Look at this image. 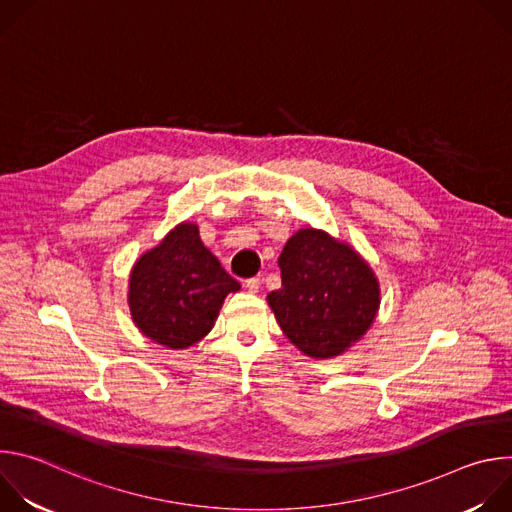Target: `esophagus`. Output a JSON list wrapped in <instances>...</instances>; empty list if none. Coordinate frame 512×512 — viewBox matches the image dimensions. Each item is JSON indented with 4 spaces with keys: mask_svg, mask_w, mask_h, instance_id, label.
Instances as JSON below:
<instances>
[{
    "mask_svg": "<svg viewBox=\"0 0 512 512\" xmlns=\"http://www.w3.org/2000/svg\"><path fill=\"white\" fill-rule=\"evenodd\" d=\"M245 287L251 291V294H257L259 287H261V279H259V277H249V279L245 281Z\"/></svg>",
    "mask_w": 512,
    "mask_h": 512,
    "instance_id": "34e87169",
    "label": "esophagus"
}]
</instances>
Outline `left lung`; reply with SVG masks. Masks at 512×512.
I'll return each instance as SVG.
<instances>
[{"label":"left lung","mask_w":512,"mask_h":512,"mask_svg":"<svg viewBox=\"0 0 512 512\" xmlns=\"http://www.w3.org/2000/svg\"><path fill=\"white\" fill-rule=\"evenodd\" d=\"M279 269L281 287L267 302L283 334L304 354L336 356L373 324L379 281L348 245L302 229L285 243Z\"/></svg>","instance_id":"8db88e82"}]
</instances>
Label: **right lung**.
<instances>
[{
	"mask_svg": "<svg viewBox=\"0 0 512 512\" xmlns=\"http://www.w3.org/2000/svg\"><path fill=\"white\" fill-rule=\"evenodd\" d=\"M239 289L202 245L198 227L182 223L135 263L129 308L145 336L168 348H188L210 332L227 294Z\"/></svg>",
	"mask_w": 512,
	"mask_h": 512,
	"instance_id": "right-lung-1",
	"label": "right lung"
}]
</instances>
